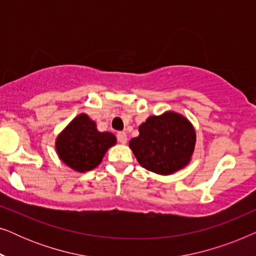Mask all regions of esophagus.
<instances>
[{
  "mask_svg": "<svg viewBox=\"0 0 256 256\" xmlns=\"http://www.w3.org/2000/svg\"><path fill=\"white\" fill-rule=\"evenodd\" d=\"M116 138H118V141L122 143V144H126V143H127L128 138H127V134H126L124 132H118Z\"/></svg>",
  "mask_w": 256,
  "mask_h": 256,
  "instance_id": "34e87169",
  "label": "esophagus"
}]
</instances>
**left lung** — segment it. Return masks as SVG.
<instances>
[{
  "label": "left lung",
  "instance_id": "obj_1",
  "mask_svg": "<svg viewBox=\"0 0 256 256\" xmlns=\"http://www.w3.org/2000/svg\"><path fill=\"white\" fill-rule=\"evenodd\" d=\"M140 135L129 148L140 166L152 172L172 174L190 163L196 146V130L186 118L168 110L152 115L138 127Z\"/></svg>",
  "mask_w": 256,
  "mask_h": 256
}]
</instances>
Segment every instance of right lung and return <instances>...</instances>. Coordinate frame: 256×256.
Instances as JSON below:
<instances>
[{
  "instance_id": "1",
  "label": "right lung",
  "mask_w": 256,
  "mask_h": 256,
  "mask_svg": "<svg viewBox=\"0 0 256 256\" xmlns=\"http://www.w3.org/2000/svg\"><path fill=\"white\" fill-rule=\"evenodd\" d=\"M116 144L110 132H101L85 113L73 118L56 138V152L62 163L76 172H86L99 166L104 154Z\"/></svg>"
}]
</instances>
